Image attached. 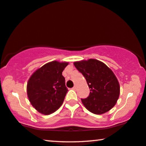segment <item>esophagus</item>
<instances>
[{
  "label": "esophagus",
  "mask_w": 146,
  "mask_h": 146,
  "mask_svg": "<svg viewBox=\"0 0 146 146\" xmlns=\"http://www.w3.org/2000/svg\"><path fill=\"white\" fill-rule=\"evenodd\" d=\"M72 89H73V90H76V86H74V87L72 88Z\"/></svg>",
  "instance_id": "1"
}]
</instances>
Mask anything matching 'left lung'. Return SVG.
Here are the masks:
<instances>
[{"mask_svg":"<svg viewBox=\"0 0 146 146\" xmlns=\"http://www.w3.org/2000/svg\"><path fill=\"white\" fill-rule=\"evenodd\" d=\"M74 64L86 78L90 89L88 98L81 99L86 109L101 115L113 108L120 94L119 82L113 71L96 59L75 62Z\"/></svg>","mask_w":146,"mask_h":146,"instance_id":"obj_1","label":"left lung"}]
</instances>
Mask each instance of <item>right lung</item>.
I'll return each instance as SVG.
<instances>
[{"instance_id": "obj_1", "label": "right lung", "mask_w": 146, "mask_h": 146, "mask_svg": "<svg viewBox=\"0 0 146 146\" xmlns=\"http://www.w3.org/2000/svg\"><path fill=\"white\" fill-rule=\"evenodd\" d=\"M68 62L52 61L37 70L27 86L29 100L43 115H50L62 105L68 89L62 73Z\"/></svg>"}]
</instances>
